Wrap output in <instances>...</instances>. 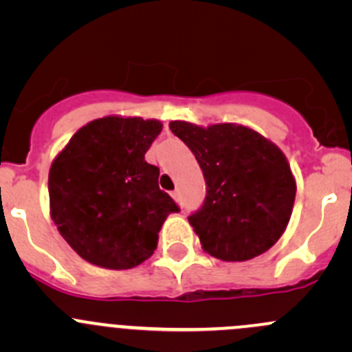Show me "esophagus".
I'll use <instances>...</instances> for the list:
<instances>
[{
    "label": "esophagus",
    "mask_w": 352,
    "mask_h": 352,
    "mask_svg": "<svg viewBox=\"0 0 352 352\" xmlns=\"http://www.w3.org/2000/svg\"><path fill=\"white\" fill-rule=\"evenodd\" d=\"M172 197L175 199L177 202H179V201H180V194H179V190H173V192H172Z\"/></svg>",
    "instance_id": "obj_1"
}]
</instances>
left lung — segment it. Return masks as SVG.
I'll use <instances>...</instances> for the list:
<instances>
[{
    "mask_svg": "<svg viewBox=\"0 0 352 352\" xmlns=\"http://www.w3.org/2000/svg\"><path fill=\"white\" fill-rule=\"evenodd\" d=\"M170 129L196 156L206 180L204 202L189 216L202 248L226 262L269 250L286 230L296 196L283 151L236 124L173 120Z\"/></svg>",
    "mask_w": 352,
    "mask_h": 352,
    "instance_id": "obj_1",
    "label": "left lung"
}]
</instances>
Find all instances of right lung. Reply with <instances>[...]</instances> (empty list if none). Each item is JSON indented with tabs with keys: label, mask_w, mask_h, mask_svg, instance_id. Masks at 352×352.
I'll return each mask as SVG.
<instances>
[{
	"label": "right lung",
	"mask_w": 352,
	"mask_h": 352,
	"mask_svg": "<svg viewBox=\"0 0 352 352\" xmlns=\"http://www.w3.org/2000/svg\"><path fill=\"white\" fill-rule=\"evenodd\" d=\"M162 122L109 116L81 127L49 170L51 216L85 261L133 269L151 257L170 212L160 168L144 160Z\"/></svg>",
	"instance_id": "1"
}]
</instances>
